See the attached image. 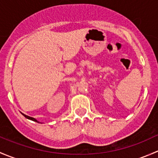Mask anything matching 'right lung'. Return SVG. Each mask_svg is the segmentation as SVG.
Wrapping results in <instances>:
<instances>
[{
	"label": "right lung",
	"instance_id": "right-lung-1",
	"mask_svg": "<svg viewBox=\"0 0 158 158\" xmlns=\"http://www.w3.org/2000/svg\"><path fill=\"white\" fill-rule=\"evenodd\" d=\"M22 114H23V113H22ZM23 115L24 116L25 118H28V119H30V120H32V121H34V122H38L37 121H36V119H35V118H32V117H30V116H27V115H26V114H23Z\"/></svg>",
	"mask_w": 158,
	"mask_h": 158
}]
</instances>
